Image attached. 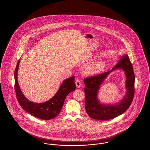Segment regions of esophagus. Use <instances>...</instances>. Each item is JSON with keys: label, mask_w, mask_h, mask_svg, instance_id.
I'll list each match as a JSON object with an SVG mask.
<instances>
[{"label": "esophagus", "mask_w": 150, "mask_h": 150, "mask_svg": "<svg viewBox=\"0 0 150 150\" xmlns=\"http://www.w3.org/2000/svg\"><path fill=\"white\" fill-rule=\"evenodd\" d=\"M75 84L76 87H80L81 86V81L79 80H76L75 81Z\"/></svg>", "instance_id": "34e87169"}]
</instances>
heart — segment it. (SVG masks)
<instances>
[{
	"instance_id": "1",
	"label": "heart",
	"mask_w": 150,
	"mask_h": 150,
	"mask_svg": "<svg viewBox=\"0 0 150 150\" xmlns=\"http://www.w3.org/2000/svg\"><path fill=\"white\" fill-rule=\"evenodd\" d=\"M103 67V64L102 62H97L86 68L85 73L86 74H94L100 71Z\"/></svg>"
}]
</instances>
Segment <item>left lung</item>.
Masks as SVG:
<instances>
[{"instance_id": "left-lung-1", "label": "left lung", "mask_w": 150, "mask_h": 150, "mask_svg": "<svg viewBox=\"0 0 150 150\" xmlns=\"http://www.w3.org/2000/svg\"><path fill=\"white\" fill-rule=\"evenodd\" d=\"M117 68L123 69L127 76L126 87L127 93L118 105H103L100 104L96 98L97 92L101 82L111 71ZM135 76L133 69L128 56L125 54L112 69L111 71L105 72L87 77L84 79L86 85L85 108L88 115L92 119L100 120L112 119L125 112L132 104L134 95Z\"/></svg>"}]
</instances>
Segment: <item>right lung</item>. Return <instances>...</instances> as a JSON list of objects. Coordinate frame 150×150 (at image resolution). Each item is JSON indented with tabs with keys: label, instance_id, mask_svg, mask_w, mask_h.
Here are the masks:
<instances>
[{
	"label": "right lung",
	"instance_id": "right-lung-1",
	"mask_svg": "<svg viewBox=\"0 0 150 150\" xmlns=\"http://www.w3.org/2000/svg\"><path fill=\"white\" fill-rule=\"evenodd\" d=\"M20 64L18 60L14 71V89L17 100L22 108L30 114L42 120H50L54 118L61 111L67 96L75 90V76L65 80L56 95L51 100L43 103H36L27 100L18 86L17 71Z\"/></svg>",
	"mask_w": 150,
	"mask_h": 150
}]
</instances>
